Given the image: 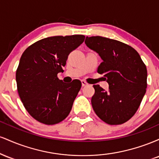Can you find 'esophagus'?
<instances>
[{
	"label": "esophagus",
	"mask_w": 159,
	"mask_h": 159,
	"mask_svg": "<svg viewBox=\"0 0 159 159\" xmlns=\"http://www.w3.org/2000/svg\"><path fill=\"white\" fill-rule=\"evenodd\" d=\"M81 84H82V86H83V87H85V86H87V85H88V84L87 83V82H86L84 80H82L81 81Z\"/></svg>",
	"instance_id": "esophagus-1"
}]
</instances>
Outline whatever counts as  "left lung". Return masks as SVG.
I'll return each mask as SVG.
<instances>
[{
  "mask_svg": "<svg viewBox=\"0 0 159 159\" xmlns=\"http://www.w3.org/2000/svg\"><path fill=\"white\" fill-rule=\"evenodd\" d=\"M85 44L101 57L97 72L109 84L105 91L93 85L91 104L96 115L109 125H120L134 116L146 93L147 70L135 49L115 39L87 36Z\"/></svg>",
  "mask_w": 159,
  "mask_h": 159,
  "instance_id": "left-lung-1",
  "label": "left lung"
}]
</instances>
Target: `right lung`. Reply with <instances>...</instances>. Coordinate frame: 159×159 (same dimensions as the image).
Listing matches in <instances>:
<instances>
[{
	"instance_id": "obj_1",
	"label": "right lung",
	"mask_w": 159,
	"mask_h": 159,
	"mask_svg": "<svg viewBox=\"0 0 159 159\" xmlns=\"http://www.w3.org/2000/svg\"><path fill=\"white\" fill-rule=\"evenodd\" d=\"M84 39V35L51 36L23 52L16 74L18 93L27 112L39 123L54 125L70 113L81 82L65 84L57 74Z\"/></svg>"
}]
</instances>
